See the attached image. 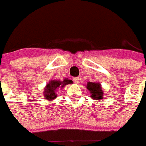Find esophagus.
<instances>
[{
  "label": "esophagus",
  "instance_id": "obj_1",
  "mask_svg": "<svg viewBox=\"0 0 146 146\" xmlns=\"http://www.w3.org/2000/svg\"><path fill=\"white\" fill-rule=\"evenodd\" d=\"M79 77H74L73 78V81H74L75 84H78L79 83Z\"/></svg>",
  "mask_w": 146,
  "mask_h": 146
}]
</instances>
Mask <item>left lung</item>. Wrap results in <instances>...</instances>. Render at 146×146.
I'll return each instance as SVG.
<instances>
[{
	"mask_svg": "<svg viewBox=\"0 0 146 146\" xmlns=\"http://www.w3.org/2000/svg\"><path fill=\"white\" fill-rule=\"evenodd\" d=\"M86 88L91 94V98L94 100H102L104 97V91L102 88V85L98 82H88Z\"/></svg>",
	"mask_w": 146,
	"mask_h": 146,
	"instance_id": "obj_1",
	"label": "left lung"
}]
</instances>
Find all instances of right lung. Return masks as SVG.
<instances>
[{"mask_svg":"<svg viewBox=\"0 0 146 146\" xmlns=\"http://www.w3.org/2000/svg\"><path fill=\"white\" fill-rule=\"evenodd\" d=\"M73 84V80L65 78L63 80H51L44 88V98L48 101H52L57 98L58 94L67 84Z\"/></svg>","mask_w":146,"mask_h":146,"instance_id":"right-lung-1","label":"right lung"}]
</instances>
